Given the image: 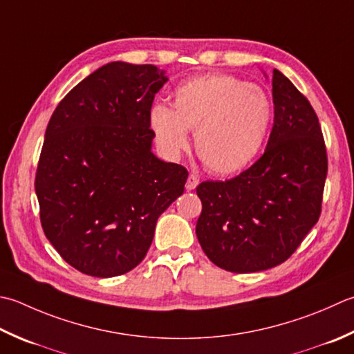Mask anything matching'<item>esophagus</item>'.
Wrapping results in <instances>:
<instances>
[{
    "label": "esophagus",
    "instance_id": "1",
    "mask_svg": "<svg viewBox=\"0 0 354 354\" xmlns=\"http://www.w3.org/2000/svg\"><path fill=\"white\" fill-rule=\"evenodd\" d=\"M199 184V179L195 175H189L187 178V183H185V189L187 190H195Z\"/></svg>",
    "mask_w": 354,
    "mask_h": 354
}]
</instances>
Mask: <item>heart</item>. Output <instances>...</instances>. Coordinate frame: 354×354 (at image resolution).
I'll return each instance as SVG.
<instances>
[{
	"label": "heart",
	"instance_id": "heart-1",
	"mask_svg": "<svg viewBox=\"0 0 354 354\" xmlns=\"http://www.w3.org/2000/svg\"><path fill=\"white\" fill-rule=\"evenodd\" d=\"M272 122L264 88L230 75H204L179 84L171 109L156 104L149 124L165 153L178 156L195 131V150L207 170L233 175L259 153Z\"/></svg>",
	"mask_w": 354,
	"mask_h": 354
}]
</instances>
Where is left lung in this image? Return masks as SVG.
<instances>
[{
  "instance_id": "8db88e82",
  "label": "left lung",
  "mask_w": 354,
  "mask_h": 354,
  "mask_svg": "<svg viewBox=\"0 0 354 354\" xmlns=\"http://www.w3.org/2000/svg\"><path fill=\"white\" fill-rule=\"evenodd\" d=\"M272 86L274 120L264 155L236 178L196 187L199 244L214 266L232 273L282 264L321 214L327 151L319 121L278 68Z\"/></svg>"
}]
</instances>
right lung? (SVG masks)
Here are the masks:
<instances>
[{"label":"right lung","instance_id":"add662e5","mask_svg":"<svg viewBox=\"0 0 354 354\" xmlns=\"http://www.w3.org/2000/svg\"><path fill=\"white\" fill-rule=\"evenodd\" d=\"M169 81L115 61L66 95L48 121L35 192L43 230L67 264L96 278L133 270L189 173L151 151L149 112Z\"/></svg>","mask_w":354,"mask_h":354}]
</instances>
